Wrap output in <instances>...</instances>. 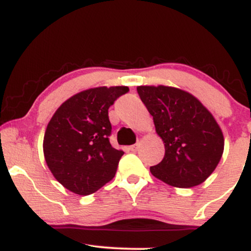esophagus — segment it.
I'll return each mask as SVG.
<instances>
[{
	"mask_svg": "<svg viewBox=\"0 0 251 251\" xmlns=\"http://www.w3.org/2000/svg\"><path fill=\"white\" fill-rule=\"evenodd\" d=\"M138 149H139V143L134 144V145H131V146H129V148H128L129 151H132V152L138 151Z\"/></svg>",
	"mask_w": 251,
	"mask_h": 251,
	"instance_id": "obj_1",
	"label": "esophagus"
}]
</instances>
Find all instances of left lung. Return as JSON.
I'll list each match as a JSON object with an SVG mask.
<instances>
[{"label":"left lung","instance_id":"8db88e82","mask_svg":"<svg viewBox=\"0 0 251 251\" xmlns=\"http://www.w3.org/2000/svg\"><path fill=\"white\" fill-rule=\"evenodd\" d=\"M138 94L153 117L165 155L150 171L175 188L200 185L220 163L223 132L211 112L189 92L171 86H138Z\"/></svg>","mask_w":251,"mask_h":251}]
</instances>
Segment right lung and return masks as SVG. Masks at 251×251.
Instances as JSON below:
<instances>
[{
    "instance_id": "add662e5",
    "label": "right lung",
    "mask_w": 251,
    "mask_h": 251,
    "mask_svg": "<svg viewBox=\"0 0 251 251\" xmlns=\"http://www.w3.org/2000/svg\"><path fill=\"white\" fill-rule=\"evenodd\" d=\"M127 91V86L85 89L62 102L48 123L45 160L55 179L74 194H93L116 176L124 151L108 140V108Z\"/></svg>"
}]
</instances>
